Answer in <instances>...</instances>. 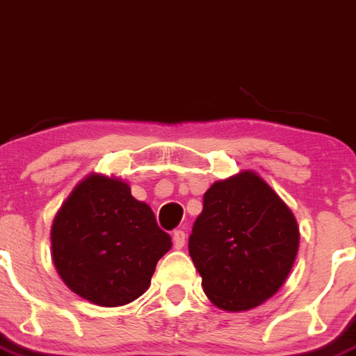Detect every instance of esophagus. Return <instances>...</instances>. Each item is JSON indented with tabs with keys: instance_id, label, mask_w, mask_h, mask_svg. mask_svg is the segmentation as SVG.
<instances>
[{
	"instance_id": "esophagus-1",
	"label": "esophagus",
	"mask_w": 356,
	"mask_h": 356,
	"mask_svg": "<svg viewBox=\"0 0 356 356\" xmlns=\"http://www.w3.org/2000/svg\"><path fill=\"white\" fill-rule=\"evenodd\" d=\"M184 242H186V233L181 229L174 231V247L175 249H182V247H184Z\"/></svg>"
}]
</instances>
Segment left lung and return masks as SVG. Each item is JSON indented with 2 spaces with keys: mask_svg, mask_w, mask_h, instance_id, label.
<instances>
[{
  "mask_svg": "<svg viewBox=\"0 0 356 356\" xmlns=\"http://www.w3.org/2000/svg\"><path fill=\"white\" fill-rule=\"evenodd\" d=\"M188 249L209 301L220 310L245 312L286 281L298 256L299 225L268 182L243 170L204 193Z\"/></svg>",
  "mask_w": 356,
  "mask_h": 356,
  "instance_id": "8db88e82",
  "label": "left lung"
}]
</instances>
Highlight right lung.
I'll return each instance as SVG.
<instances>
[{
  "mask_svg": "<svg viewBox=\"0 0 356 356\" xmlns=\"http://www.w3.org/2000/svg\"><path fill=\"white\" fill-rule=\"evenodd\" d=\"M51 259L71 292L98 307H123L147 292L159 258L172 247L152 208L129 182L89 174L51 224Z\"/></svg>",
  "mask_w": 356,
  "mask_h": 356,
  "instance_id": "right-lung-1",
  "label": "right lung"
}]
</instances>
